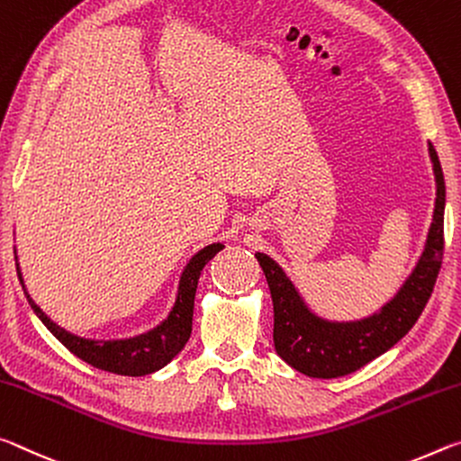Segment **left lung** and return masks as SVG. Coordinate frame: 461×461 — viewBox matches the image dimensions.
<instances>
[{"instance_id":"obj_1","label":"left lung","mask_w":461,"mask_h":461,"mask_svg":"<svg viewBox=\"0 0 461 461\" xmlns=\"http://www.w3.org/2000/svg\"><path fill=\"white\" fill-rule=\"evenodd\" d=\"M435 176V208L417 263L378 311L353 321H333L314 312L280 263L258 251L274 300V345L290 367L311 378H339L380 357L409 333L425 308L441 267L445 181L439 157L429 142Z\"/></svg>"}]
</instances>
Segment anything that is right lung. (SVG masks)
Listing matches in <instances>:
<instances>
[{"instance_id":"1","label":"right lung","mask_w":461,"mask_h":461,"mask_svg":"<svg viewBox=\"0 0 461 461\" xmlns=\"http://www.w3.org/2000/svg\"><path fill=\"white\" fill-rule=\"evenodd\" d=\"M222 243H212L200 249L198 253H194L190 261L185 263L184 271H181L176 300H173V306L169 308L167 316H165L159 324H155L153 329L145 330V333L122 339H87L69 333V330L57 324L28 294L24 277H22L16 249H14V255H16L18 277L22 282V288H24L28 304L32 306V311L42 321L44 327H47L50 333L73 353V356L87 361L89 366H94L97 369H104V372L120 375H147L167 366L185 347L187 339L192 335L194 298L195 288H198L200 274L203 266H206L218 251H222Z\"/></svg>"}]
</instances>
